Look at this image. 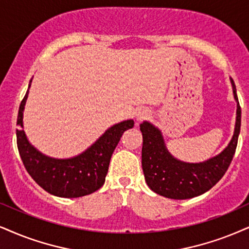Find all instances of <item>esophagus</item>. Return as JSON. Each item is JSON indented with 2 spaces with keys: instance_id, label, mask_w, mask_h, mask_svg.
<instances>
[{
  "instance_id": "1",
  "label": "esophagus",
  "mask_w": 249,
  "mask_h": 249,
  "mask_svg": "<svg viewBox=\"0 0 249 249\" xmlns=\"http://www.w3.org/2000/svg\"><path fill=\"white\" fill-rule=\"evenodd\" d=\"M148 116V110H144V109H140L139 111L137 112V119L138 121H142Z\"/></svg>"
}]
</instances>
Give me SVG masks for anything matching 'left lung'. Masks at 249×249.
I'll use <instances>...</instances> for the list:
<instances>
[{
  "instance_id": "obj_1",
  "label": "left lung",
  "mask_w": 249,
  "mask_h": 249,
  "mask_svg": "<svg viewBox=\"0 0 249 249\" xmlns=\"http://www.w3.org/2000/svg\"><path fill=\"white\" fill-rule=\"evenodd\" d=\"M237 100V122L234 134L223 152L202 163H185L176 160L166 150L162 134L148 122L140 124L142 132L141 163L144 178L150 190L169 199L185 200L203 194L221 180L231 164L240 133L241 109L234 81L231 79Z\"/></svg>"
}]
</instances>
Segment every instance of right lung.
I'll list each match as a JSON object with an SVG mask.
<instances>
[{"mask_svg": "<svg viewBox=\"0 0 249 249\" xmlns=\"http://www.w3.org/2000/svg\"><path fill=\"white\" fill-rule=\"evenodd\" d=\"M32 83V79L30 81ZM28 86V88H30ZM28 89L18 110L17 147L26 171L39 186L61 197H79L99 190L105 184L110 159L124 131L134 126L132 119L118 123L86 152L68 160L45 156L28 142L23 127V111Z\"/></svg>", "mask_w": 249, "mask_h": 249, "instance_id": "add662e5", "label": "right lung"}]
</instances>
